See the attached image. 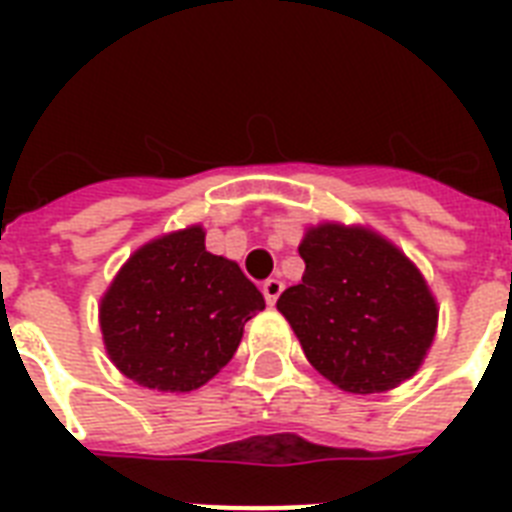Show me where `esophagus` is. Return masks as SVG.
<instances>
[{
	"label": "esophagus",
	"mask_w": 512,
	"mask_h": 512,
	"mask_svg": "<svg viewBox=\"0 0 512 512\" xmlns=\"http://www.w3.org/2000/svg\"><path fill=\"white\" fill-rule=\"evenodd\" d=\"M284 292V281L281 279H268L263 284V295H265V303L268 305H276L279 295Z\"/></svg>",
	"instance_id": "1"
}]
</instances>
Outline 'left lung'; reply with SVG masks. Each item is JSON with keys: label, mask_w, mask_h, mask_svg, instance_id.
Here are the masks:
<instances>
[{"label": "left lung", "mask_w": 512, "mask_h": 512, "mask_svg": "<svg viewBox=\"0 0 512 512\" xmlns=\"http://www.w3.org/2000/svg\"><path fill=\"white\" fill-rule=\"evenodd\" d=\"M303 281L279 308L305 356L348 393L409 380L436 337L438 308L417 265L369 228L321 223L300 244Z\"/></svg>", "instance_id": "8db88e82"}]
</instances>
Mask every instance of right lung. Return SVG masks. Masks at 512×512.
Instances as JSON below:
<instances>
[{
    "mask_svg": "<svg viewBox=\"0 0 512 512\" xmlns=\"http://www.w3.org/2000/svg\"><path fill=\"white\" fill-rule=\"evenodd\" d=\"M265 300L233 260L204 247V228L143 244L100 300V332L116 369L143 388L188 393L239 348Z\"/></svg>",
    "mask_w": 512,
    "mask_h": 512,
    "instance_id": "obj_1",
    "label": "right lung"
}]
</instances>
